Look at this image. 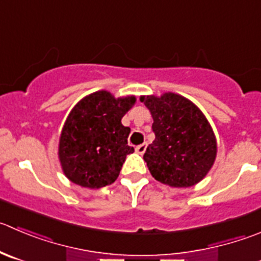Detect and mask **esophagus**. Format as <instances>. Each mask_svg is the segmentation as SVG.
I'll use <instances>...</instances> for the list:
<instances>
[{
    "instance_id": "esophagus-1",
    "label": "esophagus",
    "mask_w": 261,
    "mask_h": 261,
    "mask_svg": "<svg viewBox=\"0 0 261 261\" xmlns=\"http://www.w3.org/2000/svg\"><path fill=\"white\" fill-rule=\"evenodd\" d=\"M146 148H147V145H146V143H142V145L136 147V152L140 153V155H143V153L146 152Z\"/></svg>"
}]
</instances>
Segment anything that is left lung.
<instances>
[{"label":"left lung","mask_w":261,"mask_h":261,"mask_svg":"<svg viewBox=\"0 0 261 261\" xmlns=\"http://www.w3.org/2000/svg\"><path fill=\"white\" fill-rule=\"evenodd\" d=\"M140 100L153 119L155 140L143 155L151 175L170 187L197 185L210 172L218 152L206 116L192 101L173 92Z\"/></svg>","instance_id":"obj_1"}]
</instances>
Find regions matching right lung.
Instances as JSON below:
<instances>
[{
	"label": "right lung",
	"mask_w": 261,
	"mask_h": 261,
	"mask_svg": "<svg viewBox=\"0 0 261 261\" xmlns=\"http://www.w3.org/2000/svg\"><path fill=\"white\" fill-rule=\"evenodd\" d=\"M136 103L135 96L116 98L109 91L93 92L70 110L59 140V161L70 182L97 190L115 182L126 155L129 126L121 119Z\"/></svg>",
	"instance_id": "1"
}]
</instances>
